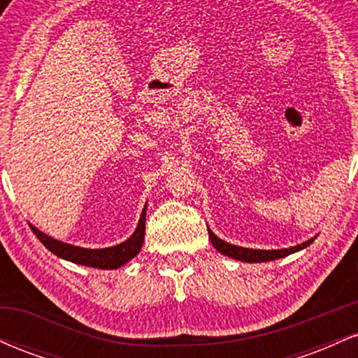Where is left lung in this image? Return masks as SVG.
<instances>
[{"label":"left lung","instance_id":"8db88e82","mask_svg":"<svg viewBox=\"0 0 358 358\" xmlns=\"http://www.w3.org/2000/svg\"><path fill=\"white\" fill-rule=\"evenodd\" d=\"M208 239L212 241L213 248L219 250L220 254L224 256H229L232 259H239V261L244 262H266V261H274V259H281L285 256H289V254L296 252V250L305 249L306 245H310L315 239H310L303 244L294 245V248L289 249H281V250H259V249H245V248H239V245H232L229 242L219 239L217 236H213V232L208 229Z\"/></svg>","mask_w":358,"mask_h":358}]
</instances>
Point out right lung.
<instances>
[{
	"mask_svg": "<svg viewBox=\"0 0 358 358\" xmlns=\"http://www.w3.org/2000/svg\"><path fill=\"white\" fill-rule=\"evenodd\" d=\"M145 222H146V207L141 213L138 229L134 231L133 236H131L126 242H122V244L114 245V248H108V249L76 248V245L64 244V242L52 239V237H48L47 234L40 232L38 229L34 227V225H30V227L45 248L50 250V252L55 254V256L67 259V261L77 262V264L89 266V268L117 269L121 268L122 264H126L127 261H131V259L141 250L143 241H145Z\"/></svg>",
	"mask_w": 358,
	"mask_h": 358,
	"instance_id": "obj_1",
	"label": "right lung"
}]
</instances>
